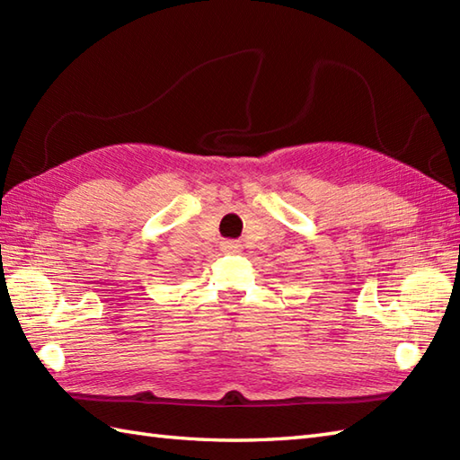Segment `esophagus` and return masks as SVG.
Instances as JSON below:
<instances>
[{
  "label": "esophagus",
  "mask_w": 460,
  "mask_h": 460,
  "mask_svg": "<svg viewBox=\"0 0 460 460\" xmlns=\"http://www.w3.org/2000/svg\"><path fill=\"white\" fill-rule=\"evenodd\" d=\"M221 249L227 251V252H237L241 249V244H239V241L226 239V241H221Z\"/></svg>",
  "instance_id": "esophagus-1"
}]
</instances>
